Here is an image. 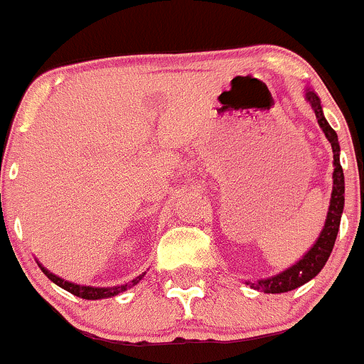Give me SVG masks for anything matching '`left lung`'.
Wrapping results in <instances>:
<instances>
[{"label": "left lung", "mask_w": 364, "mask_h": 364, "mask_svg": "<svg viewBox=\"0 0 364 364\" xmlns=\"http://www.w3.org/2000/svg\"><path fill=\"white\" fill-rule=\"evenodd\" d=\"M304 97L306 100L311 104L316 120H318L320 129L323 131L327 141L331 143V149H333L334 171H333V193H331L329 210H327L326 223H323V228L322 232H320V235L316 237L315 244L306 251L296 264L290 265V267L285 269V271L278 272V274L269 276V278L253 279V282H251V279H246V282H244L253 290H258V292H264V294L290 292V290L299 289V287H303L304 283H308L309 279L315 278V276L323 269L331 251H333L334 240H336L338 230H340L341 214H343L345 178H343V170H341V164H340V143H338V134L334 132V129L327 124L326 117H323L322 104H320L318 95H316L311 88H306Z\"/></svg>", "instance_id": "left-lung-1"}]
</instances>
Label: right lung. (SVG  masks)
Wrapping results in <instances>:
<instances>
[{"mask_svg":"<svg viewBox=\"0 0 364 364\" xmlns=\"http://www.w3.org/2000/svg\"><path fill=\"white\" fill-rule=\"evenodd\" d=\"M38 267L42 269V272H44L46 276H48L49 279H51L53 283H56V285L61 287L63 290H67V292L74 294V296L81 297V299H88V301H97V299H107V297H114L118 296V294L125 292V290L132 289L134 285H138L139 282L143 279V276L146 274V272H143V274H139L138 278H134L132 282L125 283V285H117V287H86V285H77V283H72V282H67V279L60 278V276L53 274L51 271H48V269L44 267V265L41 264V262L37 260Z\"/></svg>","mask_w":364,"mask_h":364,"instance_id":"obj_1","label":"right lung"}]
</instances>
